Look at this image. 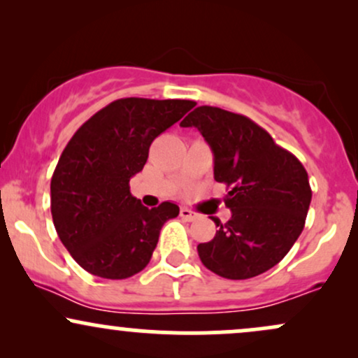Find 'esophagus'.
Segmentation results:
<instances>
[{"label":"esophagus","instance_id":"esophagus-1","mask_svg":"<svg viewBox=\"0 0 358 358\" xmlns=\"http://www.w3.org/2000/svg\"><path fill=\"white\" fill-rule=\"evenodd\" d=\"M180 217H182V219H185V220H188V222H193V220H196L199 219V213L196 212H193V210H190V208H182V210H180Z\"/></svg>","mask_w":358,"mask_h":358}]
</instances>
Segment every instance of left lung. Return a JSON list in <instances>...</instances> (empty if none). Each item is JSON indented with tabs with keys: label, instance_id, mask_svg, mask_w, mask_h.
Wrapping results in <instances>:
<instances>
[{
	"label": "left lung",
	"instance_id": "8db88e82",
	"mask_svg": "<svg viewBox=\"0 0 358 358\" xmlns=\"http://www.w3.org/2000/svg\"><path fill=\"white\" fill-rule=\"evenodd\" d=\"M180 126H195L213 153V178L225 183L232 217L210 242L199 244L200 261L227 279H249L276 266L305 227L311 202L308 173L293 153L242 114L212 106L193 109Z\"/></svg>",
	"mask_w": 358,
	"mask_h": 358
}]
</instances>
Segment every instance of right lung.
I'll use <instances>...</instances> for the list:
<instances>
[{
	"instance_id": "add662e5",
	"label": "right lung",
	"mask_w": 358,
	"mask_h": 358,
	"mask_svg": "<svg viewBox=\"0 0 358 358\" xmlns=\"http://www.w3.org/2000/svg\"><path fill=\"white\" fill-rule=\"evenodd\" d=\"M195 102L126 97L97 110L76 131L50 183L55 231L77 264L94 276L126 279L143 271L176 203L148 208L129 180L145 166L151 143Z\"/></svg>"
}]
</instances>
